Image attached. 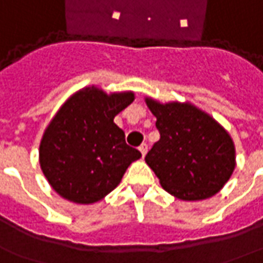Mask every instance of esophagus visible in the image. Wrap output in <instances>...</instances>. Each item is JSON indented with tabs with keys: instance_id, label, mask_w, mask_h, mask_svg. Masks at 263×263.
Returning <instances> with one entry per match:
<instances>
[{
	"instance_id": "obj_1",
	"label": "esophagus",
	"mask_w": 263,
	"mask_h": 263,
	"mask_svg": "<svg viewBox=\"0 0 263 263\" xmlns=\"http://www.w3.org/2000/svg\"><path fill=\"white\" fill-rule=\"evenodd\" d=\"M139 151H141L142 157H145V155H146V152H148V144H146V142L141 144V146H139Z\"/></svg>"
}]
</instances>
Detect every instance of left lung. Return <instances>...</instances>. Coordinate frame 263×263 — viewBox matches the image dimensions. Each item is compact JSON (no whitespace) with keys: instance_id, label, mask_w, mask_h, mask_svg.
Wrapping results in <instances>:
<instances>
[{"instance_id":"1","label":"left lung","mask_w":263,"mask_h":263,"mask_svg":"<svg viewBox=\"0 0 263 263\" xmlns=\"http://www.w3.org/2000/svg\"><path fill=\"white\" fill-rule=\"evenodd\" d=\"M146 105L157 117L161 138L145 161L162 188L182 201H201L219 192L235 170L229 134L191 104L146 98Z\"/></svg>"}]
</instances>
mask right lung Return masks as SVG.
Here are the masks:
<instances>
[{
	"label": "right lung",
	"mask_w": 263,
	"mask_h": 263,
	"mask_svg": "<svg viewBox=\"0 0 263 263\" xmlns=\"http://www.w3.org/2000/svg\"><path fill=\"white\" fill-rule=\"evenodd\" d=\"M134 92L106 95L87 87L60 108L40 145V165L55 192L75 203H93L118 186L141 152L125 142L114 118Z\"/></svg>",
	"instance_id": "right-lung-1"
}]
</instances>
